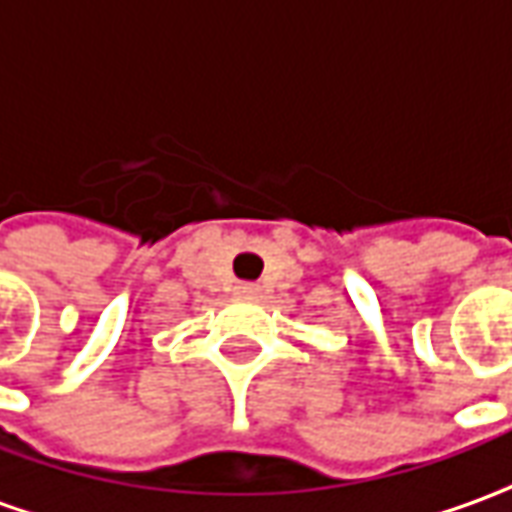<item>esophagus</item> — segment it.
<instances>
[{
    "instance_id": "esophagus-1",
    "label": "esophagus",
    "mask_w": 512,
    "mask_h": 512,
    "mask_svg": "<svg viewBox=\"0 0 512 512\" xmlns=\"http://www.w3.org/2000/svg\"><path fill=\"white\" fill-rule=\"evenodd\" d=\"M238 288H241L243 294H255V291H257V285H249V283H243V285H238Z\"/></svg>"
}]
</instances>
